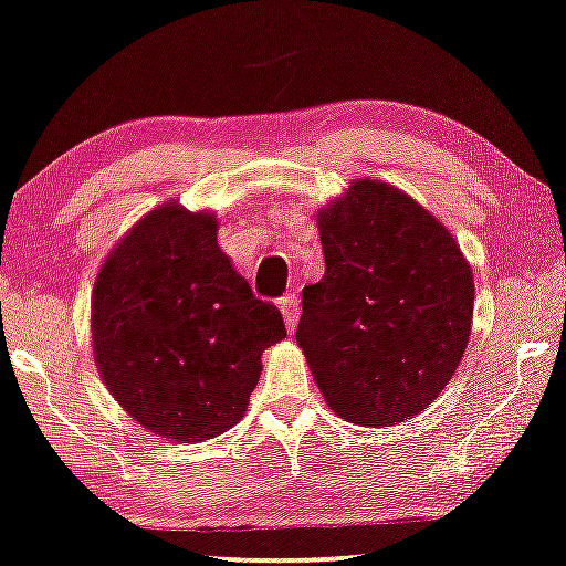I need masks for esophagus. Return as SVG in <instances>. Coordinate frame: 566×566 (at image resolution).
<instances>
[{"mask_svg": "<svg viewBox=\"0 0 566 566\" xmlns=\"http://www.w3.org/2000/svg\"><path fill=\"white\" fill-rule=\"evenodd\" d=\"M277 306H281V312H283L285 327H289V331H294L296 323H298V296L296 294H285V296H281Z\"/></svg>", "mask_w": 566, "mask_h": 566, "instance_id": "1", "label": "esophagus"}]
</instances>
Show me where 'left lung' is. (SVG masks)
I'll return each mask as SVG.
<instances>
[{
	"label": "left lung",
	"instance_id": "8db88e82",
	"mask_svg": "<svg viewBox=\"0 0 566 566\" xmlns=\"http://www.w3.org/2000/svg\"><path fill=\"white\" fill-rule=\"evenodd\" d=\"M325 275L302 291L296 340L338 417L388 428L449 386L475 283L453 235L399 188L361 178L319 214Z\"/></svg>",
	"mask_w": 566,
	"mask_h": 566
}]
</instances>
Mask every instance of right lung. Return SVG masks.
I'll return each mask as SVG.
<instances>
[{
  "label": "right lung",
  "instance_id": "right-lung-1",
  "mask_svg": "<svg viewBox=\"0 0 566 566\" xmlns=\"http://www.w3.org/2000/svg\"><path fill=\"white\" fill-rule=\"evenodd\" d=\"M94 354L102 380L146 430L199 443L233 428L285 338L283 315L251 294L218 220L178 205L149 212L96 277Z\"/></svg>",
  "mask_w": 566,
  "mask_h": 566
}]
</instances>
